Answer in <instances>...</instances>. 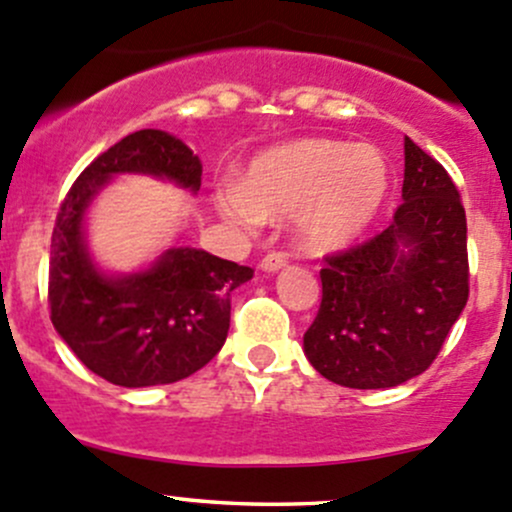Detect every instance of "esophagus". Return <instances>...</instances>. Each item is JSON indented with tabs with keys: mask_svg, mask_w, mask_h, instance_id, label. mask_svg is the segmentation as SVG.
<instances>
[{
	"mask_svg": "<svg viewBox=\"0 0 512 512\" xmlns=\"http://www.w3.org/2000/svg\"><path fill=\"white\" fill-rule=\"evenodd\" d=\"M284 265H287V255H284V252H270V255H265V260L260 262L262 272H279Z\"/></svg>",
	"mask_w": 512,
	"mask_h": 512,
	"instance_id": "34e87169",
	"label": "esophagus"
}]
</instances>
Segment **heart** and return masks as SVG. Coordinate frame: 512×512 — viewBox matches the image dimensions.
I'll return each instance as SVG.
<instances>
[{"instance_id": "1", "label": "heart", "mask_w": 512, "mask_h": 512, "mask_svg": "<svg viewBox=\"0 0 512 512\" xmlns=\"http://www.w3.org/2000/svg\"><path fill=\"white\" fill-rule=\"evenodd\" d=\"M390 169L370 144L309 137L260 154L240 184L215 193V208L238 225L294 215L297 240L311 252L351 245L383 211Z\"/></svg>"}]
</instances>
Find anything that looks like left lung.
Segmentation results:
<instances>
[{"label":"left lung","mask_w":512,"mask_h":512,"mask_svg":"<svg viewBox=\"0 0 512 512\" xmlns=\"http://www.w3.org/2000/svg\"><path fill=\"white\" fill-rule=\"evenodd\" d=\"M402 201L383 233L326 257L321 270L324 294L304 353L336 385L383 390L417 378L469 299L461 196L410 137Z\"/></svg>","instance_id":"obj_1"}]
</instances>
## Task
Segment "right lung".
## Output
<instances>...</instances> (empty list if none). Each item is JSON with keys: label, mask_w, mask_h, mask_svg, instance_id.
<instances>
[{"label": "right lung", "mask_w": 512, "mask_h": 512, "mask_svg": "<svg viewBox=\"0 0 512 512\" xmlns=\"http://www.w3.org/2000/svg\"><path fill=\"white\" fill-rule=\"evenodd\" d=\"M201 159L179 137L139 129L102 152L75 179L51 235L48 304L58 336L80 363L122 387L169 385L201 370L223 348L230 292L250 267L196 247H169L149 267L105 272L93 260L85 220L120 174H144L198 193Z\"/></svg>", "instance_id": "add662e5"}]
</instances>
